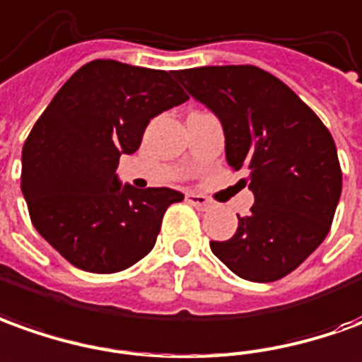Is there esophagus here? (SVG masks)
I'll list each match as a JSON object with an SVG mask.
<instances>
[{
    "mask_svg": "<svg viewBox=\"0 0 362 362\" xmlns=\"http://www.w3.org/2000/svg\"><path fill=\"white\" fill-rule=\"evenodd\" d=\"M187 201L191 205L199 206V209H211L213 206V201H209L205 195H199V193H187Z\"/></svg>",
    "mask_w": 362,
    "mask_h": 362,
    "instance_id": "34e87169",
    "label": "esophagus"
}]
</instances>
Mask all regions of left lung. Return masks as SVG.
Instances as JSON below:
<instances>
[{
  "label": "left lung",
  "mask_w": 362,
  "mask_h": 362,
  "mask_svg": "<svg viewBox=\"0 0 362 362\" xmlns=\"http://www.w3.org/2000/svg\"><path fill=\"white\" fill-rule=\"evenodd\" d=\"M221 119L228 165L248 169V216L213 254L243 280L276 281L325 240L341 197L335 141L315 112L270 72L250 64L175 71Z\"/></svg>",
  "instance_id": "obj_1"
}]
</instances>
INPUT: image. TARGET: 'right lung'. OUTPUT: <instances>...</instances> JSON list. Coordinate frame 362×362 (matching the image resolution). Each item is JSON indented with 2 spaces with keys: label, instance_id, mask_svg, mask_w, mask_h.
I'll return each instance as SVG.
<instances>
[{
  "label": "right lung",
  "instance_id": "obj_1",
  "mask_svg": "<svg viewBox=\"0 0 362 362\" xmlns=\"http://www.w3.org/2000/svg\"><path fill=\"white\" fill-rule=\"evenodd\" d=\"M175 71L98 59L72 74L31 129L21 191L37 233L72 266L114 274L148 256L183 193L122 185L119 156L138 151L149 119L187 100Z\"/></svg>",
  "mask_w": 362,
  "mask_h": 362
}]
</instances>
